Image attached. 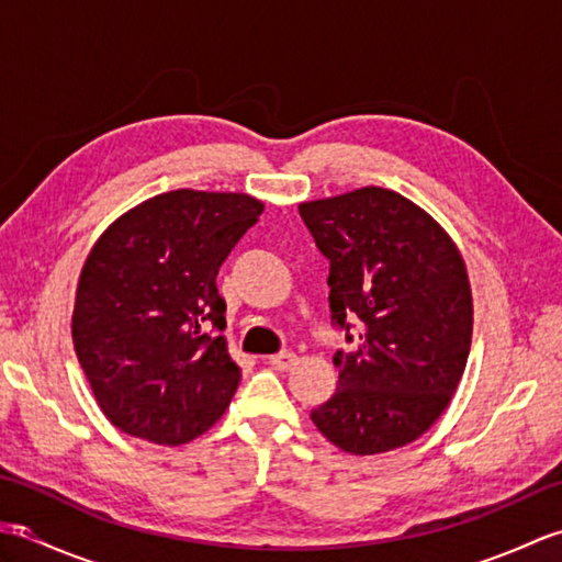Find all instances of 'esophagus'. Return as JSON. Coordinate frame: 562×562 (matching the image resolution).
Segmentation results:
<instances>
[{
  "label": "esophagus",
  "mask_w": 562,
  "mask_h": 562,
  "mask_svg": "<svg viewBox=\"0 0 562 562\" xmlns=\"http://www.w3.org/2000/svg\"><path fill=\"white\" fill-rule=\"evenodd\" d=\"M294 362H296V355L290 352V350H282V352L270 357V364H272L274 369H280V372H288V369L294 367Z\"/></svg>",
  "instance_id": "esophagus-1"
}]
</instances>
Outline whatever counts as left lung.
<instances>
[{
  "mask_svg": "<svg viewBox=\"0 0 562 562\" xmlns=\"http://www.w3.org/2000/svg\"><path fill=\"white\" fill-rule=\"evenodd\" d=\"M300 214L330 260L338 389L312 411L333 445L369 457L411 445L445 413L471 350L473 302L449 234L393 190L302 202Z\"/></svg>",
  "mask_w": 562,
  "mask_h": 562,
  "instance_id": "left-lung-1",
  "label": "left lung"
}]
</instances>
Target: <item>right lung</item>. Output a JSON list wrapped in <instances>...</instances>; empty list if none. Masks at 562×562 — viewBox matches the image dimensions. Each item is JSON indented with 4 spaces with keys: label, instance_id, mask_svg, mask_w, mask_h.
I'll list each match as a JSON object with an SVG mask.
<instances>
[{
    "label": "right lung",
    "instance_id": "add662e5",
    "mask_svg": "<svg viewBox=\"0 0 562 562\" xmlns=\"http://www.w3.org/2000/svg\"><path fill=\"white\" fill-rule=\"evenodd\" d=\"M260 212L244 193L171 190L93 244L71 338L103 415L125 435L186 445L232 403L241 369L222 336L217 272Z\"/></svg>",
    "mask_w": 562,
    "mask_h": 562
}]
</instances>
